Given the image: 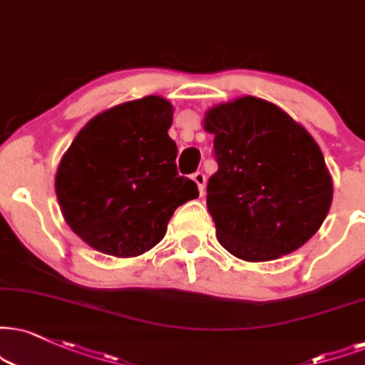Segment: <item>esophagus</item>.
<instances>
[{
    "instance_id": "1",
    "label": "esophagus",
    "mask_w": 365,
    "mask_h": 365,
    "mask_svg": "<svg viewBox=\"0 0 365 365\" xmlns=\"http://www.w3.org/2000/svg\"><path fill=\"white\" fill-rule=\"evenodd\" d=\"M192 181L197 184V190H200L201 195L205 192V184H206V175L201 173V170H197V173L192 174Z\"/></svg>"
}]
</instances>
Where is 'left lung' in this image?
Masks as SVG:
<instances>
[{
	"label": "left lung",
	"mask_w": 365,
	"mask_h": 365,
	"mask_svg": "<svg viewBox=\"0 0 365 365\" xmlns=\"http://www.w3.org/2000/svg\"><path fill=\"white\" fill-rule=\"evenodd\" d=\"M218 170L206 206L218 242L249 262L298 250L312 238L334 196L313 137L272 103L245 96L206 113Z\"/></svg>",
	"instance_id": "left-lung-1"
}]
</instances>
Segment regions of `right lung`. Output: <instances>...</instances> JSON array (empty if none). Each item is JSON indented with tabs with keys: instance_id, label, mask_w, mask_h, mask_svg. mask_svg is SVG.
<instances>
[{
	"instance_id": "add662e5",
	"label": "right lung",
	"mask_w": 365,
	"mask_h": 365,
	"mask_svg": "<svg viewBox=\"0 0 365 365\" xmlns=\"http://www.w3.org/2000/svg\"><path fill=\"white\" fill-rule=\"evenodd\" d=\"M173 106L160 96L94 116L62 157L57 201L67 225L93 249L135 257L164 238L178 206L200 195L179 175L168 135Z\"/></svg>"
}]
</instances>
